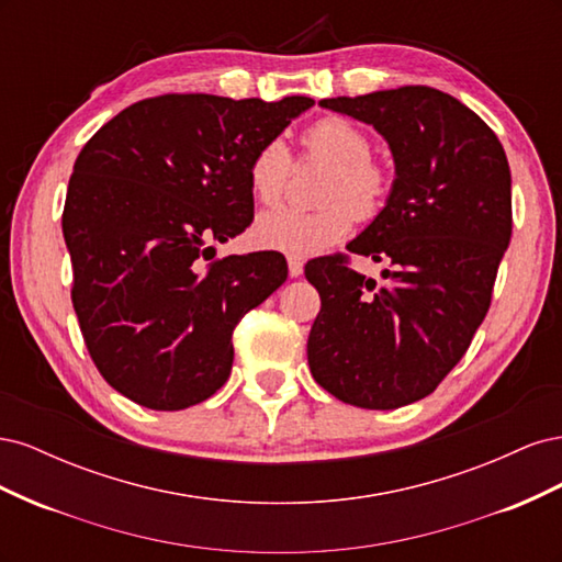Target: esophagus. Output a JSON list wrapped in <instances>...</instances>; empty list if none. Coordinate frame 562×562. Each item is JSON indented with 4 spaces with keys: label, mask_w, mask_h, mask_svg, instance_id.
Here are the masks:
<instances>
[{
    "label": "esophagus",
    "mask_w": 562,
    "mask_h": 562,
    "mask_svg": "<svg viewBox=\"0 0 562 562\" xmlns=\"http://www.w3.org/2000/svg\"><path fill=\"white\" fill-rule=\"evenodd\" d=\"M302 258H288V271H291V277H300L302 274Z\"/></svg>",
    "instance_id": "obj_1"
}]
</instances>
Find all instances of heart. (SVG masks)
Segmentation results:
<instances>
[{"label": "heart", "instance_id": "1", "mask_svg": "<svg viewBox=\"0 0 562 562\" xmlns=\"http://www.w3.org/2000/svg\"><path fill=\"white\" fill-rule=\"evenodd\" d=\"M302 155L330 164L321 201L326 206L304 211L277 206L255 220V241L291 258H304L342 241L353 229L356 215H378L391 190L386 166L372 159L370 135L345 116H321L300 135ZM252 196L274 203L291 176V155L281 140H267L255 149L246 168Z\"/></svg>", "mask_w": 562, "mask_h": 562}]
</instances>
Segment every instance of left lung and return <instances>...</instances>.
Returning <instances> with one entry per match:
<instances>
[{
  "label": "left lung",
  "instance_id": "1",
  "mask_svg": "<svg viewBox=\"0 0 562 562\" xmlns=\"http://www.w3.org/2000/svg\"><path fill=\"white\" fill-rule=\"evenodd\" d=\"M375 126L396 180L380 215L347 246L384 262L386 285L349 255L314 258L321 295L307 359L314 380L366 411L415 403L446 380L483 323L512 241V171L483 119L431 87H401L318 103Z\"/></svg>",
  "mask_w": 562,
  "mask_h": 562
}]
</instances>
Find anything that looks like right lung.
<instances>
[{"mask_svg":"<svg viewBox=\"0 0 562 562\" xmlns=\"http://www.w3.org/2000/svg\"><path fill=\"white\" fill-rule=\"evenodd\" d=\"M166 93L119 112L81 147L63 236L72 304L105 382L151 411H184L229 378L232 333L288 277L277 250L209 260L252 223L255 149L310 110Z\"/></svg>","mask_w":562,"mask_h":562,"instance_id":"obj_1","label":"right lung"}]
</instances>
